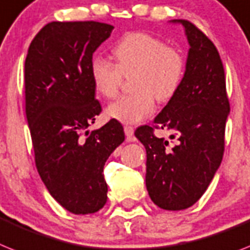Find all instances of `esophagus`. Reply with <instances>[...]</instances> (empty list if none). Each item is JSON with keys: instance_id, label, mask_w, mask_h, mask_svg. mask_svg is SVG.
Returning <instances> with one entry per match:
<instances>
[{"instance_id": "obj_1", "label": "esophagus", "mask_w": 250, "mask_h": 250, "mask_svg": "<svg viewBox=\"0 0 250 250\" xmlns=\"http://www.w3.org/2000/svg\"><path fill=\"white\" fill-rule=\"evenodd\" d=\"M124 131H125L126 139L129 140V142H133L134 140V127L133 126H124Z\"/></svg>"}]
</instances>
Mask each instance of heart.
Wrapping results in <instances>:
<instances>
[{"label": "heart", "instance_id": "1", "mask_svg": "<svg viewBox=\"0 0 250 250\" xmlns=\"http://www.w3.org/2000/svg\"><path fill=\"white\" fill-rule=\"evenodd\" d=\"M116 65L101 56L93 57L89 73L94 89L104 98L117 94L123 76H131L134 93L107 107V116L123 124H137L154 111V97L168 101L180 88L185 73L184 57L176 48L147 33H130L113 47Z\"/></svg>", "mask_w": 250, "mask_h": 250}]
</instances>
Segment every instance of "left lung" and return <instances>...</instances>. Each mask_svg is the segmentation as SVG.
Instances as JSON below:
<instances>
[{"label": "left lung", "mask_w": 250, "mask_h": 250, "mask_svg": "<svg viewBox=\"0 0 250 250\" xmlns=\"http://www.w3.org/2000/svg\"><path fill=\"white\" fill-rule=\"evenodd\" d=\"M184 26L189 43L180 88L153 124L174 131L176 146L153 135V127H138L135 137L147 152L146 185L156 206L167 211L191 207L204 194L221 165L225 126L230 113L224 65L217 48L191 22Z\"/></svg>", "instance_id": "8db88e82"}]
</instances>
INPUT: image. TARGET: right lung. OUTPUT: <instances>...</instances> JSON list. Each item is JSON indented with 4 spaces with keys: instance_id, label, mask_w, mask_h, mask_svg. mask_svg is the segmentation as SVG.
<instances>
[{
    "instance_id": "obj_1",
    "label": "right lung",
    "mask_w": 250,
    "mask_h": 250,
    "mask_svg": "<svg viewBox=\"0 0 250 250\" xmlns=\"http://www.w3.org/2000/svg\"><path fill=\"white\" fill-rule=\"evenodd\" d=\"M113 26L97 21H52L34 37L25 59V112L39 176L49 194L75 214L107 202L106 161L124 140L110 120L89 133L101 112L89 66Z\"/></svg>"
}]
</instances>
